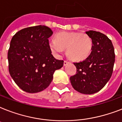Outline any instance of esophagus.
Returning <instances> with one entry per match:
<instances>
[{
	"mask_svg": "<svg viewBox=\"0 0 122 122\" xmlns=\"http://www.w3.org/2000/svg\"><path fill=\"white\" fill-rule=\"evenodd\" d=\"M69 63L68 61H64V66H66V65H67Z\"/></svg>",
	"mask_w": 122,
	"mask_h": 122,
	"instance_id": "34e87169",
	"label": "esophagus"
}]
</instances>
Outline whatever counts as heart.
<instances>
[{
	"label": "heart",
	"instance_id": "heart-1",
	"mask_svg": "<svg viewBox=\"0 0 122 122\" xmlns=\"http://www.w3.org/2000/svg\"><path fill=\"white\" fill-rule=\"evenodd\" d=\"M50 49L57 55L63 54L66 49L68 57L74 61L85 60L91 54L92 42L86 34L80 32H61L56 35V39L49 41Z\"/></svg>",
	"mask_w": 122,
	"mask_h": 122
}]
</instances>
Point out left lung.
<instances>
[{
	"label": "left lung",
	"mask_w": 122,
	"mask_h": 122,
	"mask_svg": "<svg viewBox=\"0 0 122 122\" xmlns=\"http://www.w3.org/2000/svg\"><path fill=\"white\" fill-rule=\"evenodd\" d=\"M85 33L92 39V51L85 60L74 63L76 73L70 80L75 90L84 94H92L101 90L110 80L115 55L112 41L106 35L93 30Z\"/></svg>",
	"instance_id": "left-lung-1"
}]
</instances>
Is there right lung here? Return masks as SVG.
Segmentation results:
<instances>
[{"mask_svg": "<svg viewBox=\"0 0 122 122\" xmlns=\"http://www.w3.org/2000/svg\"><path fill=\"white\" fill-rule=\"evenodd\" d=\"M52 34L49 28L39 25L21 30L11 39L7 54L9 73L26 92L44 91L54 71L63 67L64 61L54 57L49 46Z\"/></svg>", "mask_w": 122, "mask_h": 122, "instance_id": "1", "label": "right lung"}]
</instances>
